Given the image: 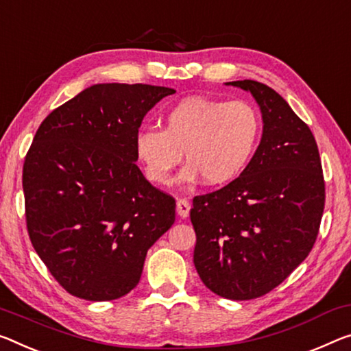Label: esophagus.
<instances>
[{"label": "esophagus", "instance_id": "obj_1", "mask_svg": "<svg viewBox=\"0 0 351 351\" xmlns=\"http://www.w3.org/2000/svg\"><path fill=\"white\" fill-rule=\"evenodd\" d=\"M176 213H178V215L181 217V219H186L189 213H191V203H189V199H186V198L178 199V202H176Z\"/></svg>", "mask_w": 351, "mask_h": 351}]
</instances>
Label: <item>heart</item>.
I'll use <instances>...</instances> for the list:
<instances>
[{
	"label": "heart",
	"instance_id": "b5f03b06",
	"mask_svg": "<svg viewBox=\"0 0 351 351\" xmlns=\"http://www.w3.org/2000/svg\"><path fill=\"white\" fill-rule=\"evenodd\" d=\"M160 123L162 130L143 128L134 138L143 173L158 186L173 181L182 153L189 180L228 184L248 169L263 134L259 110L247 99L184 98L165 110Z\"/></svg>",
	"mask_w": 351,
	"mask_h": 351
}]
</instances>
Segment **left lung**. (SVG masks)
I'll return each mask as SVG.
<instances>
[{"label":"left lung","mask_w":351,"mask_h":351,"mask_svg":"<svg viewBox=\"0 0 351 351\" xmlns=\"http://www.w3.org/2000/svg\"><path fill=\"white\" fill-rule=\"evenodd\" d=\"M264 130L252 162L219 191L193 198V264L204 286L230 300L263 297L313 250L325 208V181L309 126L274 88L243 80Z\"/></svg>","instance_id":"1"}]
</instances>
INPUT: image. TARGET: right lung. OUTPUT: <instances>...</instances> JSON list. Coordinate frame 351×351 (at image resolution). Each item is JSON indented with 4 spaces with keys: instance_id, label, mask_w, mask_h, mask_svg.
<instances>
[{
    "instance_id": "right-lung-1",
    "label": "right lung",
    "mask_w": 351,
    "mask_h": 351,
    "mask_svg": "<svg viewBox=\"0 0 351 351\" xmlns=\"http://www.w3.org/2000/svg\"><path fill=\"white\" fill-rule=\"evenodd\" d=\"M175 90L95 84L54 109L23 165L26 226L49 274L88 302L138 285L148 248L175 223V198L136 165L143 117Z\"/></svg>"
}]
</instances>
